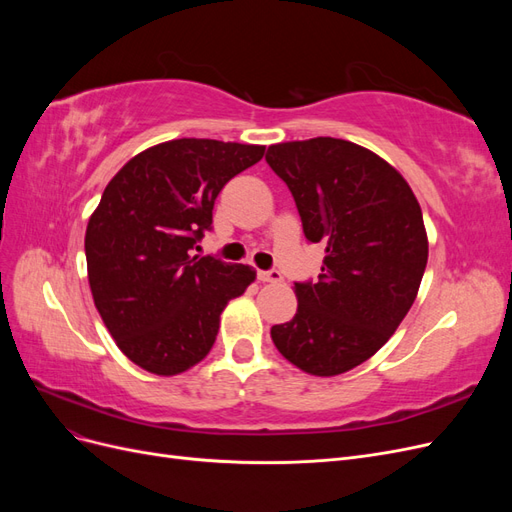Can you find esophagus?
<instances>
[{"label":"esophagus","instance_id":"34e87169","mask_svg":"<svg viewBox=\"0 0 512 512\" xmlns=\"http://www.w3.org/2000/svg\"><path fill=\"white\" fill-rule=\"evenodd\" d=\"M256 275H258L260 282H271V284L282 282V273L275 271V269H273V271H258Z\"/></svg>","mask_w":512,"mask_h":512}]
</instances>
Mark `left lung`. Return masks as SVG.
<instances>
[{
	"label": "left lung",
	"instance_id": "8db88e82",
	"mask_svg": "<svg viewBox=\"0 0 512 512\" xmlns=\"http://www.w3.org/2000/svg\"><path fill=\"white\" fill-rule=\"evenodd\" d=\"M265 160L307 241L327 245L318 282L294 284L297 314L271 339L305 374H344L389 342L416 299L429 254L421 205L389 162L342 138L277 143Z\"/></svg>",
	"mask_w": 512,
	"mask_h": 512
}]
</instances>
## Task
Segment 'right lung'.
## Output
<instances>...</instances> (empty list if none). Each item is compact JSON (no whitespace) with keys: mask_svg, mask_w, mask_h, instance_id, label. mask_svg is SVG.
I'll return each instance as SVG.
<instances>
[{"mask_svg":"<svg viewBox=\"0 0 512 512\" xmlns=\"http://www.w3.org/2000/svg\"><path fill=\"white\" fill-rule=\"evenodd\" d=\"M262 145L177 138L134 156L108 181L85 232L89 288L132 363L177 376L209 354L220 314L256 280L247 265L192 256L215 198Z\"/></svg>","mask_w":512,"mask_h":512,"instance_id":"1","label":"right lung"}]
</instances>
